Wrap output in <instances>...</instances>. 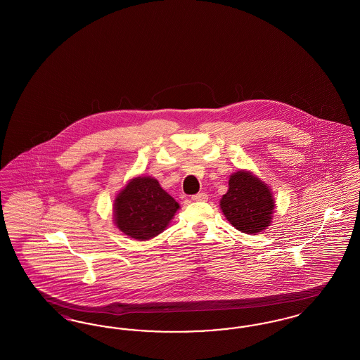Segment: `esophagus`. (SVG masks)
<instances>
[{"label":"esophagus","instance_id":"obj_1","mask_svg":"<svg viewBox=\"0 0 360 360\" xmlns=\"http://www.w3.org/2000/svg\"><path fill=\"white\" fill-rule=\"evenodd\" d=\"M191 200H193V201H197V202L206 201V200H207V194H206V193H197V194L191 195Z\"/></svg>","mask_w":360,"mask_h":360}]
</instances>
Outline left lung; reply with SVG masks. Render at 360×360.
Listing matches in <instances>:
<instances>
[{"label":"left lung","instance_id":"8db88e82","mask_svg":"<svg viewBox=\"0 0 360 360\" xmlns=\"http://www.w3.org/2000/svg\"><path fill=\"white\" fill-rule=\"evenodd\" d=\"M226 220L244 233H257L271 223L274 198L270 188L248 172L229 178V188L221 198Z\"/></svg>","mask_w":360,"mask_h":360}]
</instances>
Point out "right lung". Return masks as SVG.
Returning a JSON list of instances; mask_svg holds the SVG:
<instances>
[{"label": "right lung", "instance_id": "right-lung-1", "mask_svg": "<svg viewBox=\"0 0 360 360\" xmlns=\"http://www.w3.org/2000/svg\"><path fill=\"white\" fill-rule=\"evenodd\" d=\"M178 207L156 179L137 176L116 197L115 221L132 239H153L167 226Z\"/></svg>", "mask_w": 360, "mask_h": 360}]
</instances>
